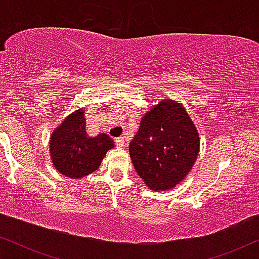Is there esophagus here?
<instances>
[{"mask_svg":"<svg viewBox=\"0 0 259 259\" xmlns=\"http://www.w3.org/2000/svg\"><path fill=\"white\" fill-rule=\"evenodd\" d=\"M115 145H117V146H118V147H120V148L125 147V146H126L125 140H124L123 138H118L117 140H115Z\"/></svg>","mask_w":259,"mask_h":259,"instance_id":"1","label":"esophagus"}]
</instances>
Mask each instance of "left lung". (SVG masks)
I'll list each match as a JSON object with an SVG mask.
<instances>
[{"label": "left lung", "instance_id": "obj_1", "mask_svg": "<svg viewBox=\"0 0 259 259\" xmlns=\"http://www.w3.org/2000/svg\"><path fill=\"white\" fill-rule=\"evenodd\" d=\"M129 152L148 189L168 191L194 167L200 152V134L183 103L162 99L144 114Z\"/></svg>", "mask_w": 259, "mask_h": 259}]
</instances>
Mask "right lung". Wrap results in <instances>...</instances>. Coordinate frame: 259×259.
Here are the masks:
<instances>
[{
	"label": "right lung",
	"instance_id": "obj_1",
	"mask_svg": "<svg viewBox=\"0 0 259 259\" xmlns=\"http://www.w3.org/2000/svg\"><path fill=\"white\" fill-rule=\"evenodd\" d=\"M114 142L105 133L89 136L85 109L78 108L64 118L50 136V156L53 167L64 177L81 179L96 171Z\"/></svg>",
	"mask_w": 259,
	"mask_h": 259
}]
</instances>
